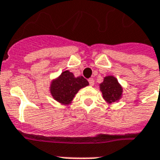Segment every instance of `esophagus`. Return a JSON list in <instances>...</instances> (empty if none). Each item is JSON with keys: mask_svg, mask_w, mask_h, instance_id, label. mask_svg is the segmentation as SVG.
<instances>
[{"mask_svg": "<svg viewBox=\"0 0 160 160\" xmlns=\"http://www.w3.org/2000/svg\"><path fill=\"white\" fill-rule=\"evenodd\" d=\"M88 82H89V84H90V86L91 87H92L94 85V80L92 78H90L89 80H88Z\"/></svg>", "mask_w": 160, "mask_h": 160, "instance_id": "34e87169", "label": "esophagus"}]
</instances>
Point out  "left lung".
I'll use <instances>...</instances> for the list:
<instances>
[{
    "label": "left lung",
    "mask_w": 160,
    "mask_h": 160,
    "mask_svg": "<svg viewBox=\"0 0 160 160\" xmlns=\"http://www.w3.org/2000/svg\"><path fill=\"white\" fill-rule=\"evenodd\" d=\"M99 90L104 101L109 104L118 102L122 97L123 92L122 87L113 75L104 77L103 82L99 84Z\"/></svg>",
    "instance_id": "8db88e82"
}]
</instances>
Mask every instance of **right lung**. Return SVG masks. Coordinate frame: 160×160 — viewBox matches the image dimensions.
I'll list each match as a JSON object with an SVG mask.
<instances>
[{
	"instance_id": "right-lung-1",
	"label": "right lung",
	"mask_w": 160,
	"mask_h": 160,
	"mask_svg": "<svg viewBox=\"0 0 160 160\" xmlns=\"http://www.w3.org/2000/svg\"><path fill=\"white\" fill-rule=\"evenodd\" d=\"M89 85L83 76L75 77L69 70H65L49 84V92L52 98L63 105H68L77 92Z\"/></svg>"
}]
</instances>
